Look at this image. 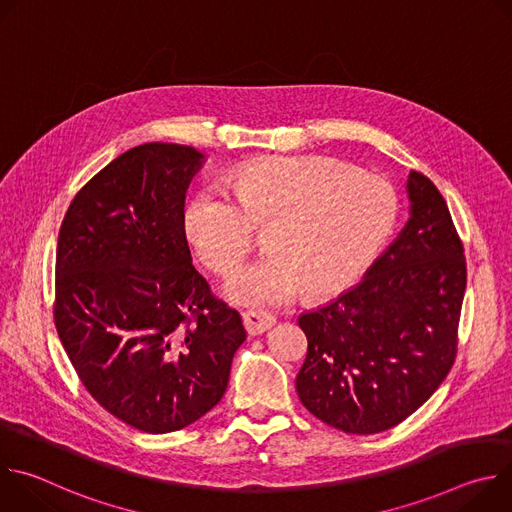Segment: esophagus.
Segmentation results:
<instances>
[{
	"mask_svg": "<svg viewBox=\"0 0 512 512\" xmlns=\"http://www.w3.org/2000/svg\"><path fill=\"white\" fill-rule=\"evenodd\" d=\"M243 324L251 336H257V334L271 330L275 326V318L267 316V314H259V312H245Z\"/></svg>",
	"mask_w": 512,
	"mask_h": 512,
	"instance_id": "1",
	"label": "esophagus"
}]
</instances>
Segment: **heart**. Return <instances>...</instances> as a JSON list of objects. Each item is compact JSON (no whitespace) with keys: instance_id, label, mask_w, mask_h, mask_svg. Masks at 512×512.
<instances>
[{"instance_id":"1","label":"heart","mask_w":512,"mask_h":512,"mask_svg":"<svg viewBox=\"0 0 512 512\" xmlns=\"http://www.w3.org/2000/svg\"><path fill=\"white\" fill-rule=\"evenodd\" d=\"M227 186L198 190L182 225L202 263L231 275L267 229V255L233 275L225 294L251 308L336 296L354 285L391 239L399 198L377 174L318 156L263 158L237 166Z\"/></svg>"}]
</instances>
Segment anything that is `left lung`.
Returning <instances> with one entry per match:
<instances>
[{"mask_svg":"<svg viewBox=\"0 0 512 512\" xmlns=\"http://www.w3.org/2000/svg\"><path fill=\"white\" fill-rule=\"evenodd\" d=\"M409 221L362 281L300 316L304 407L369 435L417 411L448 377L466 291L464 247L435 184L409 172Z\"/></svg>","mask_w":512,"mask_h":512,"instance_id":"1","label":"left lung"}]
</instances>
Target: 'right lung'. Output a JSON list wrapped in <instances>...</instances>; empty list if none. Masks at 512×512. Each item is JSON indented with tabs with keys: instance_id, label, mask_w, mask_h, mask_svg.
<instances>
[{
	"instance_id": "1",
	"label": "right lung",
	"mask_w": 512,
	"mask_h": 512,
	"mask_svg": "<svg viewBox=\"0 0 512 512\" xmlns=\"http://www.w3.org/2000/svg\"><path fill=\"white\" fill-rule=\"evenodd\" d=\"M202 164L190 145H137L79 190L58 233V338L93 399L145 433L221 401L247 338L192 265L182 214Z\"/></svg>"
}]
</instances>
